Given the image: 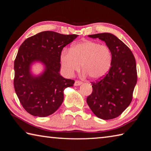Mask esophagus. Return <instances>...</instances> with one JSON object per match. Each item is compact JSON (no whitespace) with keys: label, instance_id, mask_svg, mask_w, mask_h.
<instances>
[{"label":"esophagus","instance_id":"obj_1","mask_svg":"<svg viewBox=\"0 0 151 151\" xmlns=\"http://www.w3.org/2000/svg\"><path fill=\"white\" fill-rule=\"evenodd\" d=\"M82 84V82L81 81H75V84H74V85H75V86H80Z\"/></svg>","mask_w":151,"mask_h":151}]
</instances>
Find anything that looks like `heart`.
Masks as SVG:
<instances>
[{
	"mask_svg": "<svg viewBox=\"0 0 151 151\" xmlns=\"http://www.w3.org/2000/svg\"><path fill=\"white\" fill-rule=\"evenodd\" d=\"M64 71L73 76L81 69L91 79L97 80L105 76L112 63V53L106 45L87 40L74 45L70 50H64L60 56Z\"/></svg>",
	"mask_w": 151,
	"mask_h": 151,
	"instance_id": "b5f03b06",
	"label": "heart"
}]
</instances>
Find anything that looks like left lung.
I'll return each instance as SVG.
<instances>
[{"mask_svg": "<svg viewBox=\"0 0 151 151\" xmlns=\"http://www.w3.org/2000/svg\"><path fill=\"white\" fill-rule=\"evenodd\" d=\"M104 41L112 53L108 73L95 82L87 103L96 116L104 120L120 115L130 105L137 83L136 63L132 51L119 38L110 33L89 35Z\"/></svg>", "mask_w": 151, "mask_h": 151, "instance_id": "left-lung-1", "label": "left lung"}]
</instances>
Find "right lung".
I'll list each match as a JSON object with an SVG mask.
<instances>
[{
	"instance_id": "obj_1",
	"label": "right lung",
	"mask_w": 151,
	"mask_h": 151,
	"mask_svg": "<svg viewBox=\"0 0 151 151\" xmlns=\"http://www.w3.org/2000/svg\"><path fill=\"white\" fill-rule=\"evenodd\" d=\"M77 36L45 31L27 38L21 44L14 61V84L19 101L28 113L47 117L62 104L64 89L73 86L75 81L60 75L61 53ZM35 62L41 63L45 67L37 76L31 72Z\"/></svg>"
}]
</instances>
